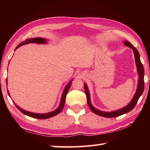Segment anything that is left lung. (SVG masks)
Returning <instances> with one entry per match:
<instances>
[{
	"label": "left lung",
	"instance_id": "1",
	"mask_svg": "<svg viewBox=\"0 0 150 150\" xmlns=\"http://www.w3.org/2000/svg\"><path fill=\"white\" fill-rule=\"evenodd\" d=\"M124 44L125 46L130 47V48H132L133 51V53H134L135 63L137 66V73L139 75V81H138L137 88L136 92L134 95V96H133V97L132 98V100L130 101V103L127 105V106L121 108L120 110H118L114 111H111V112H106V111H103L96 109V108L92 105L91 103V100H90V92H89L88 88L86 84L84 83V91L86 93V95L88 106L90 107L91 110L93 111L94 113L97 114L99 116L107 117V118H112V117H115L122 115L123 114L129 112L130 111H132L133 108H134L136 104L137 103L139 98L141 96L143 91H144V67H143L141 63V59H140V54L138 52V50H137L131 43L128 42V41L126 40L125 42H124Z\"/></svg>",
	"mask_w": 150,
	"mask_h": 150
}]
</instances>
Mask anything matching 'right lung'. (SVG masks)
Instances as JSON below:
<instances>
[{
	"label": "right lung",
	"instance_id": "1",
	"mask_svg": "<svg viewBox=\"0 0 150 150\" xmlns=\"http://www.w3.org/2000/svg\"><path fill=\"white\" fill-rule=\"evenodd\" d=\"M29 43H37V44H47V40L46 39H44V38H41V37H36V38H32V39H26L24 42H22V43H21L20 44L16 47L15 50H17L18 47H19L20 46L24 45V44H29ZM73 80H71L69 81V82H68V84L66 85V86L65 87V88L64 89V91L62 92V96H61V99H60V104L59 107L57 108L55 110H54L53 111H51L50 113H32V112H30V111H28L26 110H24L23 109H22L18 106H17L14 102L13 103H15V105L16 106L18 109L20 110L22 113H24V115H26L33 117V118H36V119H48V118H51L53 116H55L57 115H58L59 113H60L61 112V111L62 110L64 106L65 102H66V95L68 93V92L69 90L70 86H71V84ZM6 84H8V80L6 79ZM8 93L9 95V96L10 97L9 95V91H8Z\"/></svg>",
	"mask_w": 150,
	"mask_h": 150
}]
</instances>
